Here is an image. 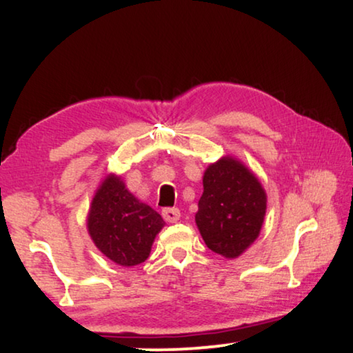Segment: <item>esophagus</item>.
I'll return each mask as SVG.
<instances>
[{"mask_svg":"<svg viewBox=\"0 0 353 353\" xmlns=\"http://www.w3.org/2000/svg\"><path fill=\"white\" fill-rule=\"evenodd\" d=\"M162 215H163V219H165V221H168V223H176L181 216L180 210L175 209V207H173V209H163Z\"/></svg>","mask_w":353,"mask_h":353,"instance_id":"34e87169","label":"esophagus"}]
</instances>
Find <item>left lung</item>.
<instances>
[{
	"instance_id": "obj_1",
	"label": "left lung",
	"mask_w": 353,
	"mask_h": 353,
	"mask_svg": "<svg viewBox=\"0 0 353 353\" xmlns=\"http://www.w3.org/2000/svg\"><path fill=\"white\" fill-rule=\"evenodd\" d=\"M202 185L197 230L215 254L238 259L259 238L267 214V192L257 175L233 156L210 163Z\"/></svg>"
}]
</instances>
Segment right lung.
<instances>
[{
	"label": "right lung",
	"mask_w": 353,
	"mask_h": 353,
	"mask_svg": "<svg viewBox=\"0 0 353 353\" xmlns=\"http://www.w3.org/2000/svg\"><path fill=\"white\" fill-rule=\"evenodd\" d=\"M165 221L134 197L122 176L109 173L94 191L86 230L96 248L120 267H134L149 257Z\"/></svg>",
	"instance_id": "obj_1"
}]
</instances>
